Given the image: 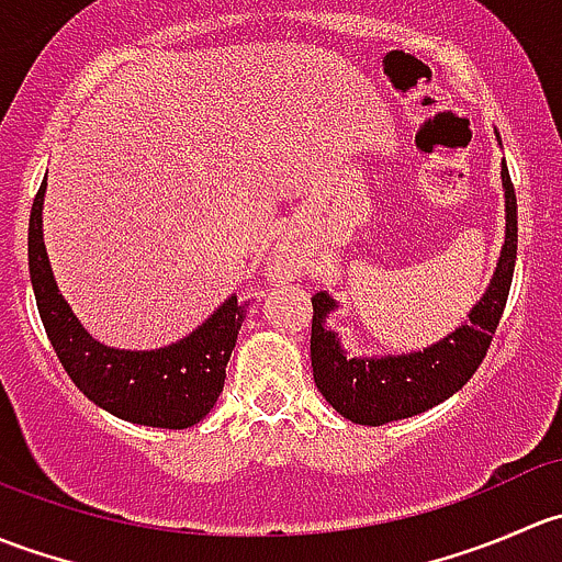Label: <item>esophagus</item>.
Returning <instances> with one entry per match:
<instances>
[{"label":"esophagus","mask_w":562,"mask_h":562,"mask_svg":"<svg viewBox=\"0 0 562 562\" xmlns=\"http://www.w3.org/2000/svg\"><path fill=\"white\" fill-rule=\"evenodd\" d=\"M274 271H277V274H282V277H293V274H296V263H293L291 255H277Z\"/></svg>","instance_id":"34e87169"}]
</instances>
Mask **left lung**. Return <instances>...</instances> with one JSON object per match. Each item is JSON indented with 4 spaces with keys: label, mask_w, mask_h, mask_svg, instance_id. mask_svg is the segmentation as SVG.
<instances>
[{
    "label": "left lung",
    "mask_w": 562,
    "mask_h": 562,
    "mask_svg": "<svg viewBox=\"0 0 562 562\" xmlns=\"http://www.w3.org/2000/svg\"><path fill=\"white\" fill-rule=\"evenodd\" d=\"M501 179L506 198V241L501 258L468 321L435 345L394 356H350L339 334L326 323L328 315L339 310V302L328 291L315 293L310 337L313 375L317 391L339 416L364 427L418 416L454 396L479 370L506 310L517 263V195L506 160L501 166Z\"/></svg>",
    "instance_id": "1"
}]
</instances>
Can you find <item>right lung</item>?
I'll return each instance as SVG.
<instances>
[{
    "label": "right lung",
    "instance_id": "obj_1",
    "mask_svg": "<svg viewBox=\"0 0 562 562\" xmlns=\"http://www.w3.org/2000/svg\"><path fill=\"white\" fill-rule=\"evenodd\" d=\"M45 179L30 214V277L45 334L61 367L98 407L130 424L187 429L209 416L223 394L225 367L236 348L247 307L231 293L187 337L155 350H124L83 328L50 271L43 241Z\"/></svg>",
    "mask_w": 562,
    "mask_h": 562
}]
</instances>
